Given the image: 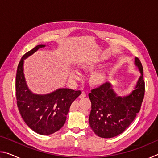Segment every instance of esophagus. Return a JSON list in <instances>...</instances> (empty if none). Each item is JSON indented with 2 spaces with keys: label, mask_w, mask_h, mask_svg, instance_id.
Wrapping results in <instances>:
<instances>
[{
  "label": "esophagus",
  "mask_w": 158,
  "mask_h": 158,
  "mask_svg": "<svg viewBox=\"0 0 158 158\" xmlns=\"http://www.w3.org/2000/svg\"><path fill=\"white\" fill-rule=\"evenodd\" d=\"M85 97H86V93H85V91H82L81 94L79 95V98H85Z\"/></svg>",
  "instance_id": "obj_1"
}]
</instances>
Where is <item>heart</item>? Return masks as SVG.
Masks as SVG:
<instances>
[{
  "label": "heart",
  "mask_w": 158,
  "mask_h": 158,
  "mask_svg": "<svg viewBox=\"0 0 158 158\" xmlns=\"http://www.w3.org/2000/svg\"><path fill=\"white\" fill-rule=\"evenodd\" d=\"M71 76L74 79H79L81 77V73L79 70L78 69H73V71H72ZM103 79H104L103 75H102V74H97V75L95 77L94 80L95 82L101 83L103 81Z\"/></svg>",
  "instance_id": "obj_1"
}]
</instances>
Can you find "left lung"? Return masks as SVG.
Returning a JSON list of instances; mask_svg holds the SVG:
<instances>
[{"label":"left lung","instance_id":"8db88e82","mask_svg":"<svg viewBox=\"0 0 158 158\" xmlns=\"http://www.w3.org/2000/svg\"><path fill=\"white\" fill-rule=\"evenodd\" d=\"M135 64L141 75L129 95L117 96L109 83L94 88L89 94L91 101L90 125L98 137L108 139L123 133L139 112L145 93V82L143 67L138 58H135Z\"/></svg>","mask_w":158,"mask_h":158}]
</instances>
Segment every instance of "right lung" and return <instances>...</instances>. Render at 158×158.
I'll list each match as a JSON object with an SVG mask.
<instances>
[{
    "label": "right lung",
    "mask_w": 158,
    "mask_h": 158,
    "mask_svg": "<svg viewBox=\"0 0 158 158\" xmlns=\"http://www.w3.org/2000/svg\"><path fill=\"white\" fill-rule=\"evenodd\" d=\"M44 45H37L23 56L16 74L17 107L26 125L40 135H48L59 130L65 124L72 103L81 90L61 89L47 95L32 93L26 85L23 72V59Z\"/></svg>",
    "instance_id": "1"
}]
</instances>
